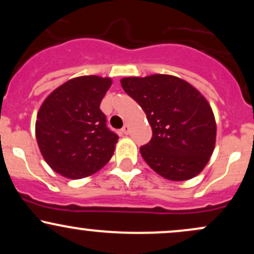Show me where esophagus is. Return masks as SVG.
I'll use <instances>...</instances> for the list:
<instances>
[{
    "instance_id": "1",
    "label": "esophagus",
    "mask_w": 254,
    "mask_h": 254,
    "mask_svg": "<svg viewBox=\"0 0 254 254\" xmlns=\"http://www.w3.org/2000/svg\"><path fill=\"white\" fill-rule=\"evenodd\" d=\"M122 132L125 133V135H127V133H129V125H127V124H125L124 127H122Z\"/></svg>"
}]
</instances>
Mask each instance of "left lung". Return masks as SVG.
Wrapping results in <instances>:
<instances>
[{
    "label": "left lung",
    "instance_id": "left-lung-1",
    "mask_svg": "<svg viewBox=\"0 0 254 254\" xmlns=\"http://www.w3.org/2000/svg\"><path fill=\"white\" fill-rule=\"evenodd\" d=\"M122 87L143 109L153 137L139 148L157 174L173 182L196 177L210 160L216 122L206 99L177 76L124 77Z\"/></svg>",
    "mask_w": 254,
    "mask_h": 254
}]
</instances>
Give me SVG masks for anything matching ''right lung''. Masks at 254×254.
<instances>
[{"instance_id": "add662e5", "label": "right lung", "mask_w": 254, "mask_h": 254, "mask_svg": "<svg viewBox=\"0 0 254 254\" xmlns=\"http://www.w3.org/2000/svg\"><path fill=\"white\" fill-rule=\"evenodd\" d=\"M111 84L110 77L78 76L44 100L36 137L44 160L56 173L81 179L101 170L112 157L118 136L107 127L100 110Z\"/></svg>"}]
</instances>
